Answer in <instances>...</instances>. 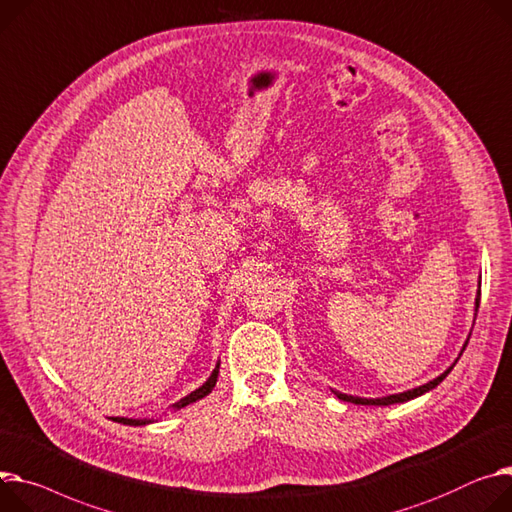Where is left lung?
Listing matches in <instances>:
<instances>
[{
	"mask_svg": "<svg viewBox=\"0 0 512 512\" xmlns=\"http://www.w3.org/2000/svg\"><path fill=\"white\" fill-rule=\"evenodd\" d=\"M480 295H482V291H480V283H478V293H476V316H478V307H480ZM467 342H469V336H467V340H465V344H463V348H461V352H459V357L463 355V350H465ZM459 357H457V359H459ZM457 359H455V363H457ZM455 363H453L445 373H441L437 379H432V381H428V383H424V385H418V387L408 389V391H402V393H391V396H385V398H359V396H348V393H342V391H336V389H332V391L336 393V396H338L340 400L350 402V404H361V406H391V404H404V402H410V400H414V398H418V396H424V393L430 391V389H435V387L451 373V369L455 367Z\"/></svg>",
	"mask_w": 512,
	"mask_h": 512,
	"instance_id": "left-lung-1",
	"label": "left lung"
}]
</instances>
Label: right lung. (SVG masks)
<instances>
[{
	"instance_id": "right-lung-1",
	"label": "right lung",
	"mask_w": 512,
	"mask_h": 512,
	"mask_svg": "<svg viewBox=\"0 0 512 512\" xmlns=\"http://www.w3.org/2000/svg\"><path fill=\"white\" fill-rule=\"evenodd\" d=\"M219 365H221V361H217V365H215L213 373L209 375V379H207L199 389L190 391L188 396H184L182 400H178V402L172 406V410H182V408H186V406H190V404H194V402L203 400L205 396H209V393H211L213 387H215V383H217V377H219ZM116 422L129 424V426H145V424H151V422H155V420H153V418H116Z\"/></svg>"
}]
</instances>
